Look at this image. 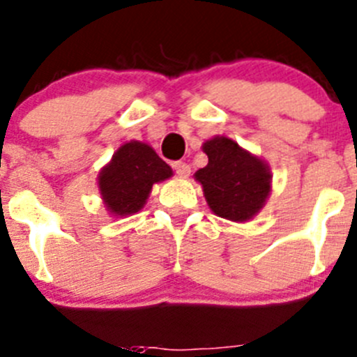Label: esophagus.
I'll list each match as a JSON object with an SVG mask.
<instances>
[{
  "instance_id": "obj_1",
  "label": "esophagus",
  "mask_w": 357,
  "mask_h": 357,
  "mask_svg": "<svg viewBox=\"0 0 357 357\" xmlns=\"http://www.w3.org/2000/svg\"><path fill=\"white\" fill-rule=\"evenodd\" d=\"M174 171H176V174H179V176H188L190 174V165L186 164V162H183V160L174 162Z\"/></svg>"
}]
</instances>
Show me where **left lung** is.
Instances as JSON below:
<instances>
[{
	"instance_id": "obj_1",
	"label": "left lung",
	"mask_w": 357,
	"mask_h": 357,
	"mask_svg": "<svg viewBox=\"0 0 357 357\" xmlns=\"http://www.w3.org/2000/svg\"><path fill=\"white\" fill-rule=\"evenodd\" d=\"M202 150L208 164L195 172V179L211 211L235 222L254 218L271 192L269 165L226 136L207 139Z\"/></svg>"
}]
</instances>
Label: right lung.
<instances>
[{"label": "right lung", "instance_id": "obj_1", "mask_svg": "<svg viewBox=\"0 0 357 357\" xmlns=\"http://www.w3.org/2000/svg\"><path fill=\"white\" fill-rule=\"evenodd\" d=\"M171 176L172 169L152 146L142 142H129L100 171V195L112 215H131L143 208L152 186Z\"/></svg>", "mask_w": 357, "mask_h": 357}]
</instances>
